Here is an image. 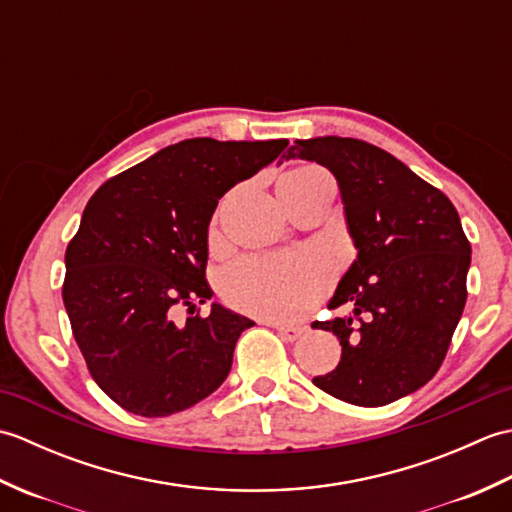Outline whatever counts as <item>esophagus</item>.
<instances>
[{"instance_id": "esophagus-1", "label": "esophagus", "mask_w": 512, "mask_h": 512, "mask_svg": "<svg viewBox=\"0 0 512 512\" xmlns=\"http://www.w3.org/2000/svg\"><path fill=\"white\" fill-rule=\"evenodd\" d=\"M275 328H277L279 336L284 341H297L299 336L306 332V328H303V325H290V323H275Z\"/></svg>"}]
</instances>
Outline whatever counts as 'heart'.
<instances>
[{
	"instance_id": "obj_1",
	"label": "heart",
	"mask_w": 512,
	"mask_h": 512,
	"mask_svg": "<svg viewBox=\"0 0 512 512\" xmlns=\"http://www.w3.org/2000/svg\"><path fill=\"white\" fill-rule=\"evenodd\" d=\"M286 176L301 187L332 184L319 167H297ZM328 273L317 257L290 255H246L228 266L220 281L222 297L231 306L264 319H295L317 301Z\"/></svg>"
}]
</instances>
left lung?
<instances>
[{
    "instance_id": "obj_1",
    "label": "left lung",
    "mask_w": 512,
    "mask_h": 512,
    "mask_svg": "<svg viewBox=\"0 0 512 512\" xmlns=\"http://www.w3.org/2000/svg\"><path fill=\"white\" fill-rule=\"evenodd\" d=\"M284 158L334 173L358 248L330 301L332 310L350 306V317L312 323L341 341V361L312 383L350 405H389L436 376L458 328L471 264L460 215L440 189L365 140H295Z\"/></svg>"
}]
</instances>
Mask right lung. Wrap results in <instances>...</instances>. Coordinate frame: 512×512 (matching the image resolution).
Masks as SVG:
<instances>
[{
	"label": "right lung",
	"mask_w": 512,
	"mask_h": 512,
	"mask_svg": "<svg viewBox=\"0 0 512 512\" xmlns=\"http://www.w3.org/2000/svg\"><path fill=\"white\" fill-rule=\"evenodd\" d=\"M288 147L279 140L191 138L103 182L65 248L63 306L92 378L138 416L193 407L231 372L239 334L253 321L195 311L206 284V231L222 195Z\"/></svg>",
	"instance_id": "obj_1"
}]
</instances>
